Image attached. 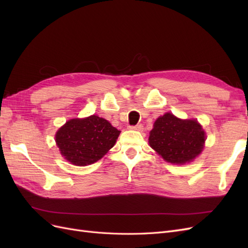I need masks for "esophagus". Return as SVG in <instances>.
<instances>
[{
    "label": "esophagus",
    "mask_w": 248,
    "mask_h": 248,
    "mask_svg": "<svg viewBox=\"0 0 248 248\" xmlns=\"http://www.w3.org/2000/svg\"><path fill=\"white\" fill-rule=\"evenodd\" d=\"M129 129L141 131L142 130V125L141 124H138V125H134V126H129Z\"/></svg>",
    "instance_id": "34e87169"
}]
</instances>
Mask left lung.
Segmentation results:
<instances>
[{
    "label": "left lung",
    "mask_w": 248,
    "mask_h": 248,
    "mask_svg": "<svg viewBox=\"0 0 248 248\" xmlns=\"http://www.w3.org/2000/svg\"><path fill=\"white\" fill-rule=\"evenodd\" d=\"M205 140V132L196 120H180L167 112L155 121L149 144L164 160L183 164L202 152Z\"/></svg>",
    "instance_id": "obj_1"
}]
</instances>
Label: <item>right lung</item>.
Instances as JSON below:
<instances>
[{"mask_svg":"<svg viewBox=\"0 0 248 248\" xmlns=\"http://www.w3.org/2000/svg\"><path fill=\"white\" fill-rule=\"evenodd\" d=\"M120 130L95 115L72 119L59 129L56 142L65 159L85 167L102 158L114 147Z\"/></svg>","mask_w":248,"mask_h":248,"instance_id":"1","label":"right lung"}]
</instances>
